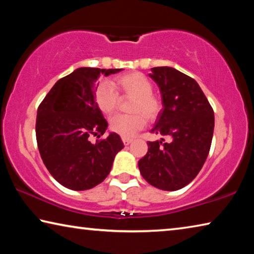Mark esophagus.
I'll use <instances>...</instances> for the list:
<instances>
[{
  "mask_svg": "<svg viewBox=\"0 0 254 254\" xmlns=\"http://www.w3.org/2000/svg\"><path fill=\"white\" fill-rule=\"evenodd\" d=\"M122 141H123V143L124 144H126V145H128V144H130L131 142H132V141H133V139H132V137H122Z\"/></svg>",
  "mask_w": 254,
  "mask_h": 254,
  "instance_id": "34e87169",
  "label": "esophagus"
}]
</instances>
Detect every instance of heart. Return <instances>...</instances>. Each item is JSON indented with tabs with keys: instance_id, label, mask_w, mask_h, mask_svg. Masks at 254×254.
Wrapping results in <instances>:
<instances>
[{
	"instance_id": "1",
	"label": "heart",
	"mask_w": 254,
	"mask_h": 254,
	"mask_svg": "<svg viewBox=\"0 0 254 254\" xmlns=\"http://www.w3.org/2000/svg\"><path fill=\"white\" fill-rule=\"evenodd\" d=\"M118 89L123 95L132 97L130 102L131 114H118L110 120L111 130L124 137L133 136L147 124V117L154 119L160 112V101L152 92V83L141 72H128L115 78L112 84L102 81L97 86L95 103L103 114L110 115L117 109Z\"/></svg>"
}]
</instances>
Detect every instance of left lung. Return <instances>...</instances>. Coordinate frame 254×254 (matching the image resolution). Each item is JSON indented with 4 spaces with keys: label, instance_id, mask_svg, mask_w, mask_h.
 <instances>
[{
    "label": "left lung",
    "instance_id": "8db88e82",
    "mask_svg": "<svg viewBox=\"0 0 254 254\" xmlns=\"http://www.w3.org/2000/svg\"><path fill=\"white\" fill-rule=\"evenodd\" d=\"M149 76L161 93L162 110L150 132L167 135L148 142L137 166L153 187L174 191L194 180L208 156L214 132V112L191 77L173 67L151 68Z\"/></svg>",
    "mask_w": 254,
    "mask_h": 254
}]
</instances>
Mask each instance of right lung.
Segmentation results:
<instances>
[{
  "label": "right lung",
  "instance_id": "1",
  "mask_svg": "<svg viewBox=\"0 0 254 254\" xmlns=\"http://www.w3.org/2000/svg\"><path fill=\"white\" fill-rule=\"evenodd\" d=\"M123 69L80 67L59 79L38 107V149L51 176L71 190H87L110 174L114 158L124 144L110 132L106 139L91 142L106 131L107 121L95 103L96 81Z\"/></svg>",
  "mask_w": 254,
  "mask_h": 254
}]
</instances>
